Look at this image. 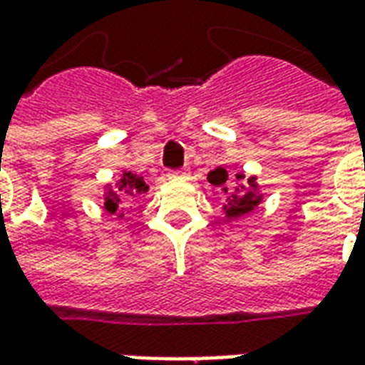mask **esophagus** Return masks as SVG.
I'll return each instance as SVG.
<instances>
[{"label": "esophagus", "mask_w": 365, "mask_h": 365, "mask_svg": "<svg viewBox=\"0 0 365 365\" xmlns=\"http://www.w3.org/2000/svg\"><path fill=\"white\" fill-rule=\"evenodd\" d=\"M168 175H170V178H185L187 172H185V170H172Z\"/></svg>", "instance_id": "obj_1"}]
</instances>
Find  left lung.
Here are the masks:
<instances>
[{
    "label": "left lung",
    "mask_w": 365,
    "mask_h": 365,
    "mask_svg": "<svg viewBox=\"0 0 365 365\" xmlns=\"http://www.w3.org/2000/svg\"><path fill=\"white\" fill-rule=\"evenodd\" d=\"M207 180L213 183L215 187H222L227 180H229V174L225 168H215L213 172H209ZM237 180H245V175L237 174ZM225 193H227V187H222ZM227 205H225V213L229 219H238L242 215L254 211V207H258V203L262 201V195L258 193V183H256V178H248L245 185H238L235 187V191L230 193V197H227Z\"/></svg>",
    "instance_id": "left-lung-1"
}]
</instances>
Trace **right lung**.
Listing matches in <instances>:
<instances>
[{"instance_id": "add662e5", "label": "right lung", "mask_w": 365, "mask_h": 365, "mask_svg": "<svg viewBox=\"0 0 365 365\" xmlns=\"http://www.w3.org/2000/svg\"><path fill=\"white\" fill-rule=\"evenodd\" d=\"M146 191H148V185L140 175L133 174V172H123L119 182L115 183V190H107L105 193V209H107V213L123 217L125 209L130 207V203Z\"/></svg>"}]
</instances>
